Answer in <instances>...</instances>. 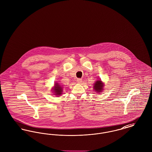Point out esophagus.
Returning a JSON list of instances; mask_svg holds the SVG:
<instances>
[{"mask_svg": "<svg viewBox=\"0 0 152 152\" xmlns=\"http://www.w3.org/2000/svg\"><path fill=\"white\" fill-rule=\"evenodd\" d=\"M82 81V80L81 78H78V79L77 80V82H78V83H81Z\"/></svg>", "mask_w": 152, "mask_h": 152, "instance_id": "34e87169", "label": "esophagus"}]
</instances>
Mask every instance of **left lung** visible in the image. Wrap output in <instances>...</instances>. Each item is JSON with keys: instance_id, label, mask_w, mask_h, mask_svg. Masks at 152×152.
Segmentation results:
<instances>
[{"instance_id": "obj_1", "label": "left lung", "mask_w": 152, "mask_h": 152, "mask_svg": "<svg viewBox=\"0 0 152 152\" xmlns=\"http://www.w3.org/2000/svg\"><path fill=\"white\" fill-rule=\"evenodd\" d=\"M93 89L94 91L97 92V93H100L104 89V84L103 82L100 80L96 81V82L94 84L93 86Z\"/></svg>"}]
</instances>
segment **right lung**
Wrapping results in <instances>:
<instances>
[{
    "label": "right lung",
    "instance_id": "add662e5",
    "mask_svg": "<svg viewBox=\"0 0 152 152\" xmlns=\"http://www.w3.org/2000/svg\"><path fill=\"white\" fill-rule=\"evenodd\" d=\"M53 93L55 94V95L59 96L62 94L63 88L58 83H55V86L53 88Z\"/></svg>",
    "mask_w": 152,
    "mask_h": 152
}]
</instances>
